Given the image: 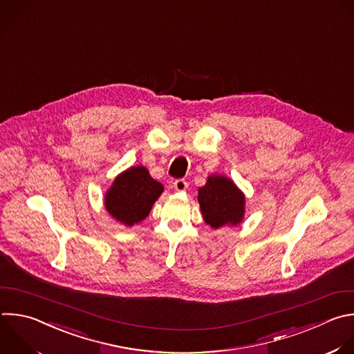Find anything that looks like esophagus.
Here are the masks:
<instances>
[{
	"mask_svg": "<svg viewBox=\"0 0 354 354\" xmlns=\"http://www.w3.org/2000/svg\"><path fill=\"white\" fill-rule=\"evenodd\" d=\"M174 189L175 192H185L187 189V182L185 179H178L174 182Z\"/></svg>",
	"mask_w": 354,
	"mask_h": 354,
	"instance_id": "obj_1",
	"label": "esophagus"
}]
</instances>
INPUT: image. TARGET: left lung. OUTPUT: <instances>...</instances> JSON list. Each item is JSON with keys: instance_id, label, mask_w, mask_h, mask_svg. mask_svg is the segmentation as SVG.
Segmentation results:
<instances>
[{"instance_id": "8db88e82", "label": "left lung", "mask_w": 354, "mask_h": 354, "mask_svg": "<svg viewBox=\"0 0 354 354\" xmlns=\"http://www.w3.org/2000/svg\"><path fill=\"white\" fill-rule=\"evenodd\" d=\"M197 192L203 219L212 229L236 226L243 222L246 212L245 193L227 176L211 174L205 185Z\"/></svg>"}]
</instances>
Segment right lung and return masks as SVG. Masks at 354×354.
Masks as SVG:
<instances>
[{
    "instance_id": "1",
    "label": "right lung",
    "mask_w": 354,
    "mask_h": 354,
    "mask_svg": "<svg viewBox=\"0 0 354 354\" xmlns=\"http://www.w3.org/2000/svg\"><path fill=\"white\" fill-rule=\"evenodd\" d=\"M164 192V185L153 179L149 169L136 165L125 169L111 183L104 196L106 212L125 226L142 222Z\"/></svg>"
}]
</instances>
